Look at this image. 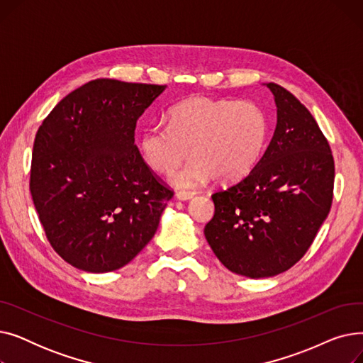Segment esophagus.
<instances>
[{
  "instance_id": "34e87169",
  "label": "esophagus",
  "mask_w": 363,
  "mask_h": 363,
  "mask_svg": "<svg viewBox=\"0 0 363 363\" xmlns=\"http://www.w3.org/2000/svg\"><path fill=\"white\" fill-rule=\"evenodd\" d=\"M194 197V193H185V191H179L177 193V199L181 201H186V200H191Z\"/></svg>"
}]
</instances>
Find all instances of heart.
Segmentation results:
<instances>
[{
	"label": "heart",
	"instance_id": "obj_1",
	"mask_svg": "<svg viewBox=\"0 0 363 363\" xmlns=\"http://www.w3.org/2000/svg\"><path fill=\"white\" fill-rule=\"evenodd\" d=\"M164 126H148L140 137L145 163L159 174L182 169L170 175L178 188H197L213 178L219 184L249 175L257 164L269 123L264 111L253 101L197 97L185 100L167 111Z\"/></svg>",
	"mask_w": 363,
	"mask_h": 363
}]
</instances>
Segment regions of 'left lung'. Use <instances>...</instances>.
<instances>
[{
  "label": "left lung",
  "mask_w": 363,
  "mask_h": 363,
  "mask_svg": "<svg viewBox=\"0 0 363 363\" xmlns=\"http://www.w3.org/2000/svg\"><path fill=\"white\" fill-rule=\"evenodd\" d=\"M277 128L249 175L212 199L204 235L231 272L268 278L285 272L309 250L327 219L334 191L330 144L311 111L277 84Z\"/></svg>",
  "instance_id": "obj_1"
}]
</instances>
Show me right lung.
I'll return each instance as SVG.
<instances>
[{"label": "right lung", "mask_w": 363, "mask_h": 363, "mask_svg": "<svg viewBox=\"0 0 363 363\" xmlns=\"http://www.w3.org/2000/svg\"><path fill=\"white\" fill-rule=\"evenodd\" d=\"M164 88L95 79L66 95L38 129L32 200L51 247L74 268L116 271L155 237L174 191L133 137Z\"/></svg>", "instance_id": "1"}]
</instances>
